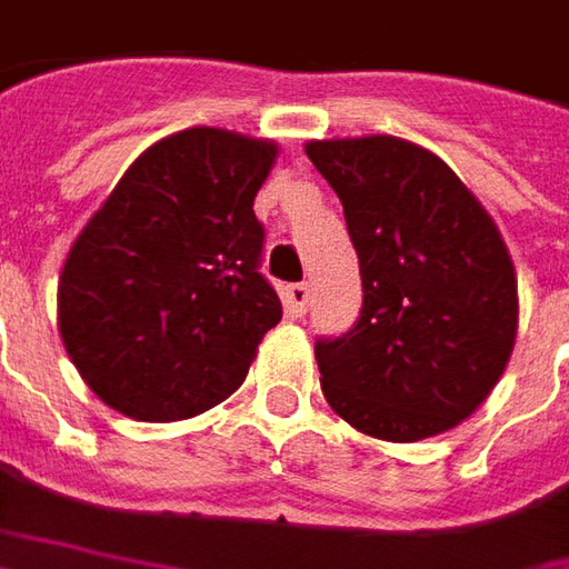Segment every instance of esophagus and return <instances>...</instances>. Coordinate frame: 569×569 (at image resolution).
<instances>
[{
    "instance_id": "esophagus-1",
    "label": "esophagus",
    "mask_w": 569,
    "mask_h": 569,
    "mask_svg": "<svg viewBox=\"0 0 569 569\" xmlns=\"http://www.w3.org/2000/svg\"><path fill=\"white\" fill-rule=\"evenodd\" d=\"M284 303H288V310L297 312V316H303L307 307H310V284H288L284 288Z\"/></svg>"
}]
</instances>
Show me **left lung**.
I'll return each instance as SVG.
<instances>
[{
  "mask_svg": "<svg viewBox=\"0 0 569 569\" xmlns=\"http://www.w3.org/2000/svg\"><path fill=\"white\" fill-rule=\"evenodd\" d=\"M345 206L363 310L316 341L322 395L363 436H441L489 398L517 341V272L498 224L436 152L376 133L310 140Z\"/></svg>",
  "mask_w": 569,
  "mask_h": 569,
  "instance_id": "obj_1",
  "label": "left lung"
}]
</instances>
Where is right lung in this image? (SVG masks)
Returning a JSON list of instances; mask_svg holds the SVG:
<instances>
[{
  "instance_id": "1",
  "label": "right lung",
  "mask_w": 569,
  "mask_h": 569,
  "mask_svg": "<svg viewBox=\"0 0 569 569\" xmlns=\"http://www.w3.org/2000/svg\"><path fill=\"white\" fill-rule=\"evenodd\" d=\"M276 156L272 140L222 128L171 133L83 224L59 278V335L102 403L174 422L247 379L281 322L253 212Z\"/></svg>"
}]
</instances>
